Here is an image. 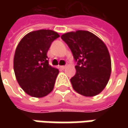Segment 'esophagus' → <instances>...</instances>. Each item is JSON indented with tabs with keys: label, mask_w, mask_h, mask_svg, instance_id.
<instances>
[{
	"label": "esophagus",
	"mask_w": 128,
	"mask_h": 128,
	"mask_svg": "<svg viewBox=\"0 0 128 128\" xmlns=\"http://www.w3.org/2000/svg\"><path fill=\"white\" fill-rule=\"evenodd\" d=\"M66 66H60V68L62 69V70H64V69L66 68Z\"/></svg>",
	"instance_id": "obj_1"
}]
</instances>
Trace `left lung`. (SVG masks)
I'll return each mask as SVG.
<instances>
[{
    "mask_svg": "<svg viewBox=\"0 0 128 128\" xmlns=\"http://www.w3.org/2000/svg\"><path fill=\"white\" fill-rule=\"evenodd\" d=\"M77 62L76 73L70 79L77 92L95 96L106 88L111 72V60L105 43L93 33L77 30L62 35Z\"/></svg>",
    "mask_w": 128,
    "mask_h": 128,
    "instance_id": "left-lung-1",
    "label": "left lung"
}]
</instances>
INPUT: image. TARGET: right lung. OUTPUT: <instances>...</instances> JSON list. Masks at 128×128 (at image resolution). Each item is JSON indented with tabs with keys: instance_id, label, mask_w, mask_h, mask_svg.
<instances>
[{
	"instance_id": "add662e5",
	"label": "right lung",
	"mask_w": 128,
	"mask_h": 128,
	"mask_svg": "<svg viewBox=\"0 0 128 128\" xmlns=\"http://www.w3.org/2000/svg\"><path fill=\"white\" fill-rule=\"evenodd\" d=\"M58 37L53 30H39L28 33L18 43L13 68L18 84L28 95L42 98L53 90L59 70L48 64L47 52Z\"/></svg>"
}]
</instances>
